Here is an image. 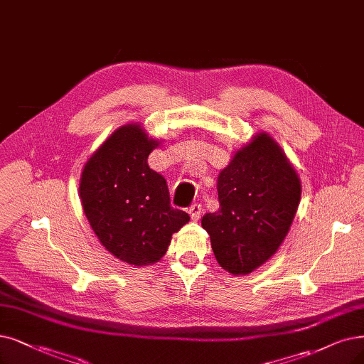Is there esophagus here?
Masks as SVG:
<instances>
[{
  "label": "esophagus",
  "instance_id": "1",
  "mask_svg": "<svg viewBox=\"0 0 364 364\" xmlns=\"http://www.w3.org/2000/svg\"><path fill=\"white\" fill-rule=\"evenodd\" d=\"M201 212H203V209H201V205H193L190 209H188V213H190V216H191V220L193 221H198L200 220V216H201Z\"/></svg>",
  "mask_w": 364,
  "mask_h": 364
}]
</instances>
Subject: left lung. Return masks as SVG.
<instances>
[{"instance_id": "obj_1", "label": "left lung", "mask_w": 364, "mask_h": 364, "mask_svg": "<svg viewBox=\"0 0 364 364\" xmlns=\"http://www.w3.org/2000/svg\"><path fill=\"white\" fill-rule=\"evenodd\" d=\"M220 209L203 216L215 258L231 274H248L278 251L296 216L301 183L285 152L257 133L218 176Z\"/></svg>"}]
</instances>
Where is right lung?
<instances>
[{
  "mask_svg": "<svg viewBox=\"0 0 364 364\" xmlns=\"http://www.w3.org/2000/svg\"><path fill=\"white\" fill-rule=\"evenodd\" d=\"M158 143L140 124L122 125L86 161L80 178L82 208L98 240L133 266L161 259L173 232L190 221L170 206L166 179L148 166Z\"/></svg>",
  "mask_w": 364,
  "mask_h": 364,
  "instance_id": "1",
  "label": "right lung"
}]
</instances>
